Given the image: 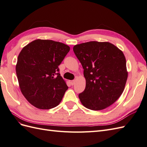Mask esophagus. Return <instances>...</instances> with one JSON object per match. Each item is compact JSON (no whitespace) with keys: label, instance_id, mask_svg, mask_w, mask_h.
<instances>
[{"label":"esophagus","instance_id":"34e87169","mask_svg":"<svg viewBox=\"0 0 147 147\" xmlns=\"http://www.w3.org/2000/svg\"><path fill=\"white\" fill-rule=\"evenodd\" d=\"M70 83L71 85H74V84H75V80H71V81H70Z\"/></svg>","mask_w":147,"mask_h":147}]
</instances>
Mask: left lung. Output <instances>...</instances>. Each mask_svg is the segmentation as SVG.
I'll list each match as a JSON object with an SVG mask.
<instances>
[{
    "instance_id": "left-lung-1",
    "label": "left lung",
    "mask_w": 147,
    "mask_h": 147,
    "mask_svg": "<svg viewBox=\"0 0 147 147\" xmlns=\"http://www.w3.org/2000/svg\"><path fill=\"white\" fill-rule=\"evenodd\" d=\"M73 50L86 79L85 89L78 95L82 104L92 110L113 104L122 94L127 78L123 53L109 42L96 41L75 45Z\"/></svg>"
}]
</instances>
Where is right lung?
I'll return each mask as SVG.
<instances>
[{"label":"right lung","mask_w":147,"mask_h":147,"mask_svg":"<svg viewBox=\"0 0 147 147\" xmlns=\"http://www.w3.org/2000/svg\"><path fill=\"white\" fill-rule=\"evenodd\" d=\"M69 51L63 43L40 39L22 49L16 72L22 94L30 104L43 110L59 104L68 86L58 66Z\"/></svg>","instance_id":"1"}]
</instances>
